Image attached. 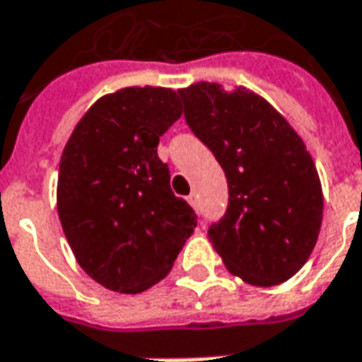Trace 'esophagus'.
<instances>
[{
  "instance_id": "obj_1",
  "label": "esophagus",
  "mask_w": 362,
  "mask_h": 362,
  "mask_svg": "<svg viewBox=\"0 0 362 362\" xmlns=\"http://www.w3.org/2000/svg\"><path fill=\"white\" fill-rule=\"evenodd\" d=\"M188 203L194 209H197V194H189L188 195Z\"/></svg>"
}]
</instances>
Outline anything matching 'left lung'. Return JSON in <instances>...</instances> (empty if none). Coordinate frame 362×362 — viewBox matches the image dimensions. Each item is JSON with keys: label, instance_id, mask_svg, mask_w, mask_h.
Returning a JSON list of instances; mask_svg holds the SVG:
<instances>
[{"label": "left lung", "instance_id": "obj_1", "mask_svg": "<svg viewBox=\"0 0 362 362\" xmlns=\"http://www.w3.org/2000/svg\"><path fill=\"white\" fill-rule=\"evenodd\" d=\"M192 132L228 180V209L207 238L230 274L270 288L290 280L317 245L324 195L301 136L243 86L180 88Z\"/></svg>", "mask_w": 362, "mask_h": 362}]
</instances>
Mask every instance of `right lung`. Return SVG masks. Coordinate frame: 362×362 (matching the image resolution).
Masks as SVG:
<instances>
[{"label": "right lung", "instance_id": "add662e5", "mask_svg": "<svg viewBox=\"0 0 362 362\" xmlns=\"http://www.w3.org/2000/svg\"><path fill=\"white\" fill-rule=\"evenodd\" d=\"M182 117L173 88L105 93L78 120L57 176V213L86 274L119 293L160 282L195 228V213L170 189L159 138Z\"/></svg>", "mask_w": 362, "mask_h": 362}]
</instances>
